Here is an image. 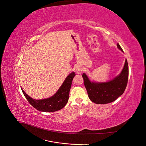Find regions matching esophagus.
<instances>
[{
  "label": "esophagus",
  "instance_id": "34e87169",
  "mask_svg": "<svg viewBox=\"0 0 146 146\" xmlns=\"http://www.w3.org/2000/svg\"><path fill=\"white\" fill-rule=\"evenodd\" d=\"M76 72L78 74H82V69L81 68H77L76 69Z\"/></svg>",
  "mask_w": 146,
  "mask_h": 146
}]
</instances>
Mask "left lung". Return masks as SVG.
Masks as SVG:
<instances>
[{
	"instance_id": "1",
	"label": "left lung",
	"mask_w": 146,
	"mask_h": 146,
	"mask_svg": "<svg viewBox=\"0 0 146 146\" xmlns=\"http://www.w3.org/2000/svg\"><path fill=\"white\" fill-rule=\"evenodd\" d=\"M117 47L123 52L120 45ZM82 77L90 99L97 104H106L116 100L124 92L129 78V66L127 60L120 74L105 82L91 80L85 73Z\"/></svg>"
}]
</instances>
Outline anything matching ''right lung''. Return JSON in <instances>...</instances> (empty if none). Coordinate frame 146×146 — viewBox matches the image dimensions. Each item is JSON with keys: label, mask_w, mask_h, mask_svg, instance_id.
Returning <instances> with one entry per match:
<instances>
[{"label": "right lung", "mask_w": 146, "mask_h": 146, "mask_svg": "<svg viewBox=\"0 0 146 146\" xmlns=\"http://www.w3.org/2000/svg\"><path fill=\"white\" fill-rule=\"evenodd\" d=\"M75 76H76V74L74 72L69 74L66 77L58 91L52 96L47 99L38 100L33 99L25 93L23 88H21V90L30 104L38 111L43 112H54L64 108L66 104L68 103L69 91Z\"/></svg>", "instance_id": "add662e5"}]
</instances>
